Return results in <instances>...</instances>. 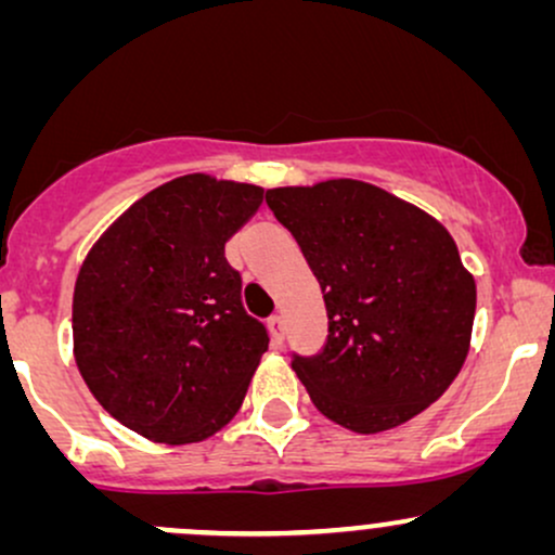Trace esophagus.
I'll return each mask as SVG.
<instances>
[{
    "mask_svg": "<svg viewBox=\"0 0 555 555\" xmlns=\"http://www.w3.org/2000/svg\"><path fill=\"white\" fill-rule=\"evenodd\" d=\"M269 328H271V336H273V341H276V344H282V341H284V326H282V315H279V313H273V315L269 318Z\"/></svg>",
    "mask_w": 555,
    "mask_h": 555,
    "instance_id": "1",
    "label": "esophagus"
}]
</instances>
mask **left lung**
<instances>
[{
    "instance_id": "1",
    "label": "left lung",
    "mask_w": 555,
    "mask_h": 555,
    "mask_svg": "<svg viewBox=\"0 0 555 555\" xmlns=\"http://www.w3.org/2000/svg\"><path fill=\"white\" fill-rule=\"evenodd\" d=\"M266 203L321 284L328 336L292 367L321 415L380 433L430 406L462 371L475 279L443 224L360 180L276 188Z\"/></svg>"
}]
</instances>
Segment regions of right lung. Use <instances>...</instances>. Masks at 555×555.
<instances>
[{
    "mask_svg": "<svg viewBox=\"0 0 555 555\" xmlns=\"http://www.w3.org/2000/svg\"><path fill=\"white\" fill-rule=\"evenodd\" d=\"M256 184L184 175L132 203L82 260L78 371L99 404L156 443H195L237 415L269 331L242 308L227 240Z\"/></svg>",
    "mask_w": 555,
    "mask_h": 555,
    "instance_id": "add662e5",
    "label": "right lung"
}]
</instances>
